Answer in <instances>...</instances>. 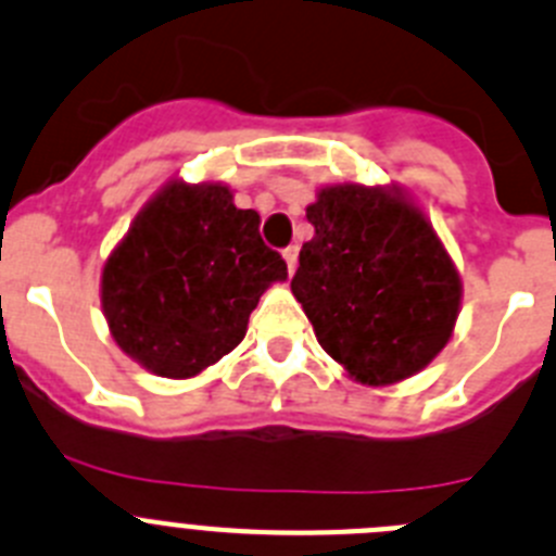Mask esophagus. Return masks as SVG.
Segmentation results:
<instances>
[{
    "mask_svg": "<svg viewBox=\"0 0 556 556\" xmlns=\"http://www.w3.org/2000/svg\"><path fill=\"white\" fill-rule=\"evenodd\" d=\"M282 257H285V263H288V271L293 274L295 263H299V247H295V243H290L288 249H282Z\"/></svg>",
    "mask_w": 556,
    "mask_h": 556,
    "instance_id": "esophagus-1",
    "label": "esophagus"
}]
</instances>
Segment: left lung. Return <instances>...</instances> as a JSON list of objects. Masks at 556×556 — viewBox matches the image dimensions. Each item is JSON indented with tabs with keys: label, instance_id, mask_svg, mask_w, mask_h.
<instances>
[{
	"label": "left lung",
	"instance_id": "8db88e82",
	"mask_svg": "<svg viewBox=\"0 0 556 556\" xmlns=\"http://www.w3.org/2000/svg\"><path fill=\"white\" fill-rule=\"evenodd\" d=\"M313 241L290 290L320 349L362 383L422 370L453 337L460 277L422 211L397 189L342 184L307 207Z\"/></svg>",
	"mask_w": 556,
	"mask_h": 556
}]
</instances>
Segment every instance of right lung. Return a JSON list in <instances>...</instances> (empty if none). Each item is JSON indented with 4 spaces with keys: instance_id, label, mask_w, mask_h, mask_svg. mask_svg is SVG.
Listing matches in <instances>:
<instances>
[{
    "instance_id": "1",
    "label": "right lung",
    "mask_w": 556,
    "mask_h": 556,
    "mask_svg": "<svg viewBox=\"0 0 556 556\" xmlns=\"http://www.w3.org/2000/svg\"><path fill=\"white\" fill-rule=\"evenodd\" d=\"M282 254L261 238V216L232 205L227 186H164L139 211L101 277L114 342L150 372L191 378L230 354Z\"/></svg>"
}]
</instances>
